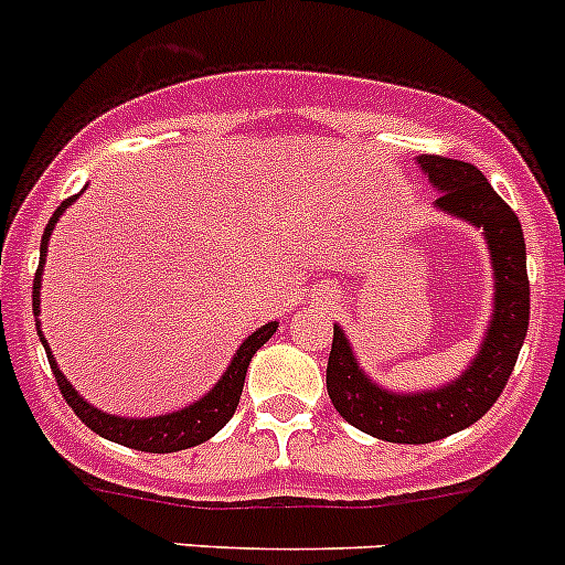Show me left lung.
<instances>
[{
  "label": "left lung",
  "mask_w": 565,
  "mask_h": 565,
  "mask_svg": "<svg viewBox=\"0 0 565 565\" xmlns=\"http://www.w3.org/2000/svg\"><path fill=\"white\" fill-rule=\"evenodd\" d=\"M417 164L426 170L434 188L443 190L437 199L439 210L484 230L493 257L495 310L488 339L465 375L443 390L417 395L377 390L359 370L350 341L335 324L328 359V395L335 412L372 437L403 445L437 443L484 417L510 381L530 324V277L519 215L473 164L434 153L420 157Z\"/></svg>",
  "instance_id": "left-lung-1"
}]
</instances>
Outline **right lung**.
Instances as JSON below:
<instances>
[{
	"instance_id": "1",
	"label": "right lung",
	"mask_w": 565,
	"mask_h": 565,
	"mask_svg": "<svg viewBox=\"0 0 565 565\" xmlns=\"http://www.w3.org/2000/svg\"><path fill=\"white\" fill-rule=\"evenodd\" d=\"M75 199L77 195H72V199H66L64 204L53 212V218H50V224H46L44 230V237H41V257H39V268H35V279H33L35 317H39V302H41L39 291H41V271H44V257H46V241H50V232H53L55 224H58L61 212H64ZM274 333H277V322L263 324L257 333L248 335V339L241 344V350H237L235 359H232L230 370H226L224 377L215 384V390H212L210 395L201 397L199 403L181 408V412L164 414V417H148V420L111 417V414L89 406V403L83 401V397L72 390V384L64 377V372H61L58 364L53 361V353H50V347H46L44 339H41V344H44L46 359H50V370H53L55 381H58L61 395H64V401L70 403L72 412L81 417V423H86V426H89L95 434H100V437L126 445V448H134V451L173 454V451H184V448H193V445L206 443V439L215 437V434L232 420L237 401H241L248 361H252V355H255ZM39 335H41V328H39Z\"/></svg>"
}]
</instances>
